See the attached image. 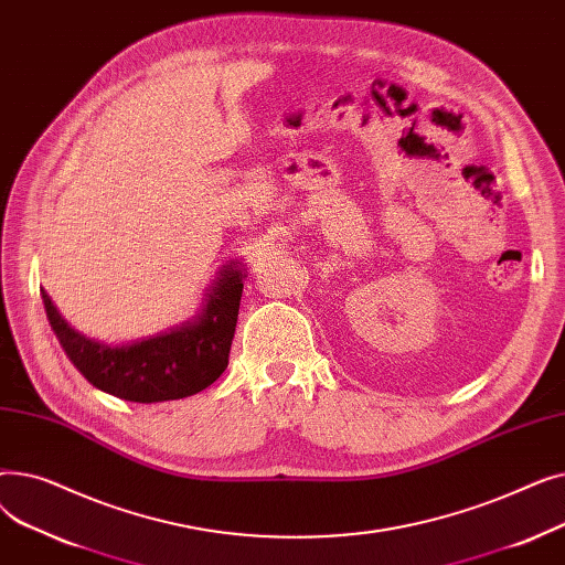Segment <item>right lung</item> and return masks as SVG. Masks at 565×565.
Wrapping results in <instances>:
<instances>
[{"instance_id": "add662e5", "label": "right lung", "mask_w": 565, "mask_h": 565, "mask_svg": "<svg viewBox=\"0 0 565 565\" xmlns=\"http://www.w3.org/2000/svg\"><path fill=\"white\" fill-rule=\"evenodd\" d=\"M243 279V263L231 260L205 292L201 313L169 332L126 345L79 334L56 311L50 295H41L66 358L96 390L132 403H162L194 396L226 371Z\"/></svg>"}]
</instances>
